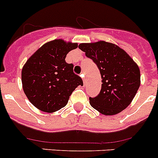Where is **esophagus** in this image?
<instances>
[{
	"label": "esophagus",
	"mask_w": 158,
	"mask_h": 158,
	"mask_svg": "<svg viewBox=\"0 0 158 158\" xmlns=\"http://www.w3.org/2000/svg\"><path fill=\"white\" fill-rule=\"evenodd\" d=\"M80 76L82 78H83V82H84V85H85V75H84V73H81V74Z\"/></svg>",
	"instance_id": "esophagus-1"
}]
</instances>
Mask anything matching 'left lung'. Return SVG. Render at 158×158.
<instances>
[{"label":"left lung","instance_id":"obj_1","mask_svg":"<svg viewBox=\"0 0 158 158\" xmlns=\"http://www.w3.org/2000/svg\"><path fill=\"white\" fill-rule=\"evenodd\" d=\"M78 47L96 63L101 75L100 93L89 98L92 107L105 115H116L126 109L140 86L139 65L114 43L98 41L81 43Z\"/></svg>","mask_w":158,"mask_h":158}]
</instances>
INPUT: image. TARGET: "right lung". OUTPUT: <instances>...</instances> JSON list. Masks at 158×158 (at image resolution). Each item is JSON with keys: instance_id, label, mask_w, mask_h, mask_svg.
<instances>
[{"instance_id": "add662e5", "label": "right lung", "mask_w": 158, "mask_h": 158, "mask_svg": "<svg viewBox=\"0 0 158 158\" xmlns=\"http://www.w3.org/2000/svg\"><path fill=\"white\" fill-rule=\"evenodd\" d=\"M78 47L77 43L59 39L47 42L23 65V92L36 108L52 113L65 107L81 78L73 73V65L65 62L66 54Z\"/></svg>"}]
</instances>
